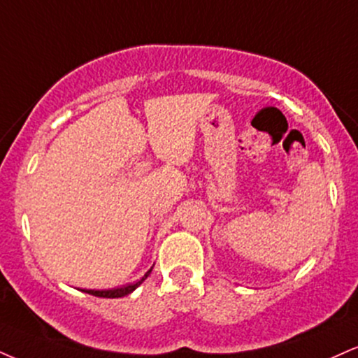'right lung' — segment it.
I'll return each mask as SVG.
<instances>
[{"instance_id":"add662e5","label":"right lung","mask_w":358,"mask_h":358,"mask_svg":"<svg viewBox=\"0 0 358 358\" xmlns=\"http://www.w3.org/2000/svg\"><path fill=\"white\" fill-rule=\"evenodd\" d=\"M153 266L148 270V272L145 273V277L141 280H138L136 283H131V285H124V287H120V288H113V290H88V288H85V294H90V295H94V296H103V299H120V296H124V295H130L133 290H136L138 287L141 285V283L145 282L146 277H148L150 273H152Z\"/></svg>"}]
</instances>
